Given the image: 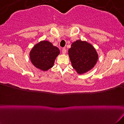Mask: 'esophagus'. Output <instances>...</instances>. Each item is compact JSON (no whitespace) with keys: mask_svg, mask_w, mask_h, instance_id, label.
Wrapping results in <instances>:
<instances>
[{"mask_svg":"<svg viewBox=\"0 0 124 124\" xmlns=\"http://www.w3.org/2000/svg\"><path fill=\"white\" fill-rule=\"evenodd\" d=\"M62 53H63V54H66V48H63V49H62Z\"/></svg>","mask_w":124,"mask_h":124,"instance_id":"esophagus-1","label":"esophagus"}]
</instances>
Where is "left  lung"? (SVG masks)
<instances>
[{
  "mask_svg": "<svg viewBox=\"0 0 124 124\" xmlns=\"http://www.w3.org/2000/svg\"><path fill=\"white\" fill-rule=\"evenodd\" d=\"M68 52L72 66L79 74L92 69L98 59L96 49L86 41L78 40L73 42Z\"/></svg>",
  "mask_w": 124,
  "mask_h": 124,
  "instance_id": "8db88e82",
  "label": "left lung"
}]
</instances>
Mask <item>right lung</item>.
I'll list each match as a JSON object with an SVG mask.
<instances>
[{
    "instance_id": "right-lung-1",
    "label": "right lung",
    "mask_w": 124,
    "mask_h": 124,
    "mask_svg": "<svg viewBox=\"0 0 124 124\" xmlns=\"http://www.w3.org/2000/svg\"><path fill=\"white\" fill-rule=\"evenodd\" d=\"M59 52V49L49 41H42L32 48L30 56L32 63L37 68L46 71L54 66Z\"/></svg>"
}]
</instances>
